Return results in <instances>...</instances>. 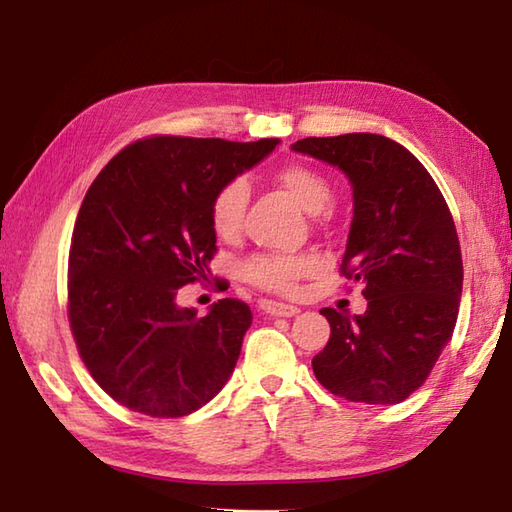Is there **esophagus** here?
Segmentation results:
<instances>
[{
	"mask_svg": "<svg viewBox=\"0 0 512 512\" xmlns=\"http://www.w3.org/2000/svg\"><path fill=\"white\" fill-rule=\"evenodd\" d=\"M258 309L263 311L267 316H280V318H291L298 314V307L287 305V302H274V300H260Z\"/></svg>",
	"mask_w": 512,
	"mask_h": 512,
	"instance_id": "esophagus-1",
	"label": "esophagus"
}]
</instances>
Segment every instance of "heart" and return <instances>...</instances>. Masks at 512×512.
Segmentation results:
<instances>
[{
  "label": "heart",
  "instance_id": "heart-1",
  "mask_svg": "<svg viewBox=\"0 0 512 512\" xmlns=\"http://www.w3.org/2000/svg\"><path fill=\"white\" fill-rule=\"evenodd\" d=\"M276 181L309 214L322 212L331 201V185L327 176L309 168V165H283L276 172ZM247 198L249 190L243 176H234L218 187L210 203V221L218 238L232 241L243 232ZM318 269L320 260L314 254H258L243 265V276L260 289L289 294L302 278L311 276Z\"/></svg>",
  "mask_w": 512,
  "mask_h": 512
}]
</instances>
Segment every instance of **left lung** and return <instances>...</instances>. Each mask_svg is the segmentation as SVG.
Returning <instances> with one entry per match:
<instances>
[{"label":"left lung","instance_id":"8db88e82","mask_svg":"<svg viewBox=\"0 0 512 512\" xmlns=\"http://www.w3.org/2000/svg\"><path fill=\"white\" fill-rule=\"evenodd\" d=\"M291 148L349 176L353 221L340 271L367 298L362 316L320 309L331 336L311 367L338 398L398 404L429 378L460 311L464 267L451 210L424 165L380 134L309 137Z\"/></svg>","mask_w":512,"mask_h":512}]
</instances>
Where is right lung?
I'll return each mask as SVG.
<instances>
[{
    "label": "right lung",
    "instance_id": "1",
    "mask_svg": "<svg viewBox=\"0 0 512 512\" xmlns=\"http://www.w3.org/2000/svg\"><path fill=\"white\" fill-rule=\"evenodd\" d=\"M276 145L154 134L92 181L72 229L68 320L83 364L112 400L183 417L225 387L252 311L223 298L198 318L176 307V294L210 274L218 187Z\"/></svg>",
    "mask_w": 512,
    "mask_h": 512
}]
</instances>
